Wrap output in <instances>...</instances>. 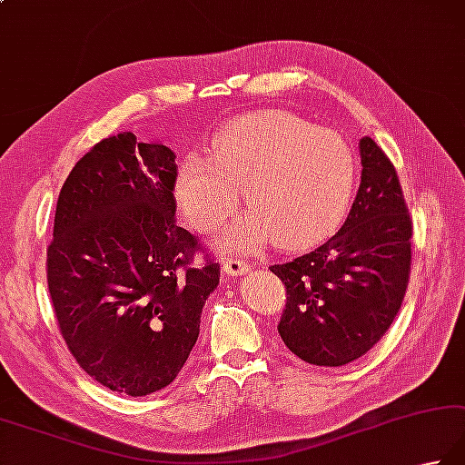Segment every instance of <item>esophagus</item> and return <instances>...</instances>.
I'll return each mask as SVG.
<instances>
[{
  "label": "esophagus",
  "mask_w": 465,
  "mask_h": 465,
  "mask_svg": "<svg viewBox=\"0 0 465 465\" xmlns=\"http://www.w3.org/2000/svg\"><path fill=\"white\" fill-rule=\"evenodd\" d=\"M223 272L227 276H243V274H248V272H250V263L243 262V260L227 258L223 262Z\"/></svg>",
  "instance_id": "1"
}]
</instances>
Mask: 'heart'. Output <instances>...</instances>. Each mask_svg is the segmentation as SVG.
<instances>
[{"label":"heart","mask_w":465,"mask_h":465,"mask_svg":"<svg viewBox=\"0 0 465 465\" xmlns=\"http://www.w3.org/2000/svg\"><path fill=\"white\" fill-rule=\"evenodd\" d=\"M243 203L252 212L222 238L248 253L276 240L304 248L331 235L347 215L354 154L341 134L284 111L235 118L215 134L207 157L191 154L175 177V202L195 232H217Z\"/></svg>","instance_id":"b5f03b06"}]
</instances>
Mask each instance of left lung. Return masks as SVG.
Here are the masks:
<instances>
[{
  "mask_svg": "<svg viewBox=\"0 0 465 465\" xmlns=\"http://www.w3.org/2000/svg\"><path fill=\"white\" fill-rule=\"evenodd\" d=\"M361 185L329 242L270 270L284 282L278 332L298 359L342 367L381 341L401 308L411 272L413 223L397 171L365 136Z\"/></svg>",
  "mask_w": 465,
  "mask_h": 465,
  "instance_id": "8db88e82",
  "label": "left lung"
}]
</instances>
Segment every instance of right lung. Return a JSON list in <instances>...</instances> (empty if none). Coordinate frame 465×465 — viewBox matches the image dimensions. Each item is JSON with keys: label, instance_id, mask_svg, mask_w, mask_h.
Returning <instances> with one entry per match:
<instances>
[{"label": "right lung", "instance_id": "obj_1", "mask_svg": "<svg viewBox=\"0 0 465 465\" xmlns=\"http://www.w3.org/2000/svg\"><path fill=\"white\" fill-rule=\"evenodd\" d=\"M175 153L121 133L96 143L64 181L48 290L62 339L96 383L151 395L197 342L220 263L191 268L199 242L177 225Z\"/></svg>", "mask_w": 465, "mask_h": 465}]
</instances>
